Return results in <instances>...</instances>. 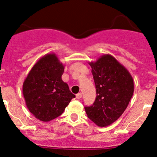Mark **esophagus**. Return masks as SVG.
<instances>
[{
  "label": "esophagus",
  "instance_id": "34e87169",
  "mask_svg": "<svg viewBox=\"0 0 157 157\" xmlns=\"http://www.w3.org/2000/svg\"><path fill=\"white\" fill-rule=\"evenodd\" d=\"M76 97H77V99H80L82 97V94L81 93H79V94H77V95H76Z\"/></svg>",
  "mask_w": 157,
  "mask_h": 157
}]
</instances>
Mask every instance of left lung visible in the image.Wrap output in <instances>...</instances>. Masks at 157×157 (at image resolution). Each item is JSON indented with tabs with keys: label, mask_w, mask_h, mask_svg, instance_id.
Segmentation results:
<instances>
[{
	"label": "left lung",
	"mask_w": 157,
	"mask_h": 157,
	"mask_svg": "<svg viewBox=\"0 0 157 157\" xmlns=\"http://www.w3.org/2000/svg\"><path fill=\"white\" fill-rule=\"evenodd\" d=\"M97 90L95 102L86 106L88 118L101 127H107L121 117L134 91L133 77L127 68L110 54H103L90 62Z\"/></svg>",
	"instance_id": "8db88e82"
}]
</instances>
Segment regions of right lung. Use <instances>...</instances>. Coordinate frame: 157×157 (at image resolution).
I'll list each match as a JSON object with an SVG mask.
<instances>
[{
	"instance_id": "obj_1",
	"label": "right lung",
	"mask_w": 157,
	"mask_h": 157,
	"mask_svg": "<svg viewBox=\"0 0 157 157\" xmlns=\"http://www.w3.org/2000/svg\"><path fill=\"white\" fill-rule=\"evenodd\" d=\"M64 65L54 53L40 57L23 83L29 111L39 121L49 122L61 115L75 95L62 80Z\"/></svg>"
}]
</instances>
